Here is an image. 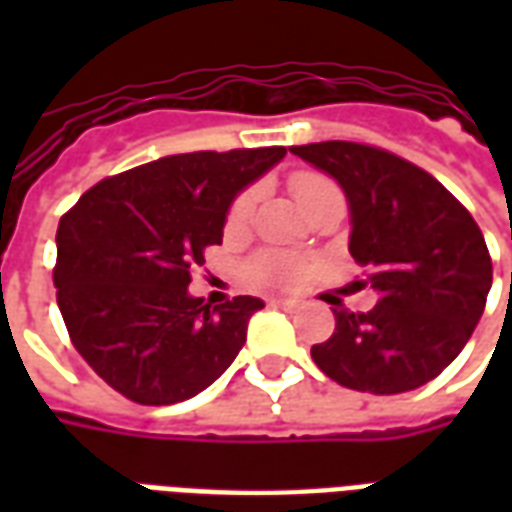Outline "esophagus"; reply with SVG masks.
<instances>
[{
    "mask_svg": "<svg viewBox=\"0 0 512 512\" xmlns=\"http://www.w3.org/2000/svg\"><path fill=\"white\" fill-rule=\"evenodd\" d=\"M271 307H279V310L293 312V310H301V301H296V299H274V301H271Z\"/></svg>",
    "mask_w": 512,
    "mask_h": 512,
    "instance_id": "esophagus-1",
    "label": "esophagus"
}]
</instances>
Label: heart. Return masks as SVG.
Masks as SVG:
<instances>
[{"instance_id": "heart-1", "label": "heart", "mask_w": 512, "mask_h": 512, "mask_svg": "<svg viewBox=\"0 0 512 512\" xmlns=\"http://www.w3.org/2000/svg\"><path fill=\"white\" fill-rule=\"evenodd\" d=\"M334 189L332 180H326L323 175H315V172H299V175H293L290 178V191H293V197L299 202V208L304 211L307 205H310L318 194L323 191ZM252 191H244L238 200L233 202V208H230V216H227V222L238 227V224L246 222V216L252 213ZM252 277L257 282H263V285H293V282H299L304 277V268L296 260H290L285 255H260L257 260H252Z\"/></svg>"}]
</instances>
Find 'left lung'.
Returning <instances> with one entry per match:
<instances>
[{"instance_id": "obj_1", "label": "left lung", "mask_w": 512, "mask_h": 512, "mask_svg": "<svg viewBox=\"0 0 512 512\" xmlns=\"http://www.w3.org/2000/svg\"><path fill=\"white\" fill-rule=\"evenodd\" d=\"M290 153L332 175L351 211L348 252L376 290L370 312L334 310V334L312 359L348 389L397 395L428 384L461 354L485 310L491 255L472 213L406 158L359 142Z\"/></svg>"}]
</instances>
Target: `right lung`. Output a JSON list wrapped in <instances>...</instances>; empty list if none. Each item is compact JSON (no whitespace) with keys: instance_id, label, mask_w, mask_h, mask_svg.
Instances as JSON below:
<instances>
[{"instance_id":"right-lung-1","label":"right lung","mask_w":512,"mask_h":512,"mask_svg":"<svg viewBox=\"0 0 512 512\" xmlns=\"http://www.w3.org/2000/svg\"><path fill=\"white\" fill-rule=\"evenodd\" d=\"M285 147L200 150L95 183L57 227V304L73 348L142 406L200 395L246 343L263 301L205 304L191 268L222 244L233 200L285 158Z\"/></svg>"}]
</instances>
